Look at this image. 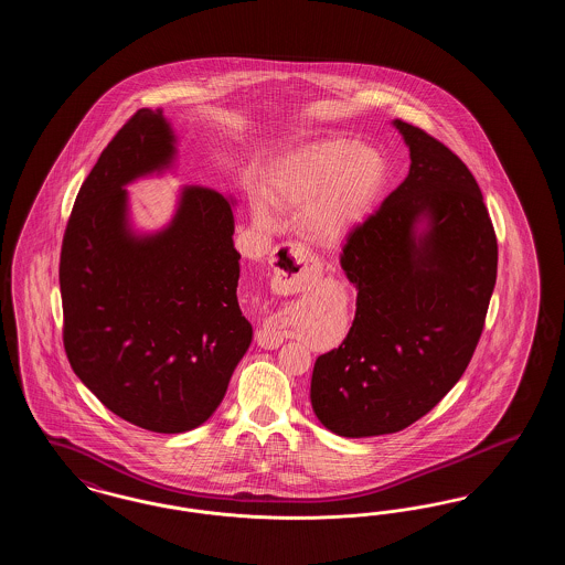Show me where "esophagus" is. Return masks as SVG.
Masks as SVG:
<instances>
[{
    "label": "esophagus",
    "instance_id": "esophagus-1",
    "mask_svg": "<svg viewBox=\"0 0 565 565\" xmlns=\"http://www.w3.org/2000/svg\"><path fill=\"white\" fill-rule=\"evenodd\" d=\"M270 267H273V288L284 295L305 292L320 277L318 260L305 247H300L296 243L281 245L270 256ZM256 341H258V345H263L267 350H275L284 343V334L279 332V328L275 323L267 320L258 330Z\"/></svg>",
    "mask_w": 565,
    "mask_h": 565
}]
</instances>
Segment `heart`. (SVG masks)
Segmentation results:
<instances>
[{"instance_id": "1", "label": "heart", "mask_w": 565, "mask_h": 565, "mask_svg": "<svg viewBox=\"0 0 565 565\" xmlns=\"http://www.w3.org/2000/svg\"><path fill=\"white\" fill-rule=\"evenodd\" d=\"M383 178L385 164L375 150L343 137L320 139L270 169L265 196L281 212L300 214V228L309 239L337 243L371 212ZM256 215L269 224L263 207Z\"/></svg>"}]
</instances>
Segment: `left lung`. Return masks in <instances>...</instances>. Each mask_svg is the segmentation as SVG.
<instances>
[{
	"label": "left lung",
	"mask_w": 565,
	"mask_h": 565,
	"mask_svg": "<svg viewBox=\"0 0 565 565\" xmlns=\"http://www.w3.org/2000/svg\"><path fill=\"white\" fill-rule=\"evenodd\" d=\"M394 127L411 169L348 235L341 269L358 290L355 318L311 376L313 413L348 438L404 430L447 396L479 345L498 275L495 231L470 169L424 129Z\"/></svg>",
	"instance_id": "8db88e82"
}]
</instances>
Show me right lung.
Segmentation results:
<instances>
[{
	"label": "right lung",
	"instance_id": "add662e5",
	"mask_svg": "<svg viewBox=\"0 0 565 565\" xmlns=\"http://www.w3.org/2000/svg\"><path fill=\"white\" fill-rule=\"evenodd\" d=\"M173 157L162 109H137L84 180L58 263L74 373L114 415L159 434L205 424L252 343L231 201L190 186L161 233L127 226L125 186Z\"/></svg>",
	"mask_w": 565,
	"mask_h": 565
}]
</instances>
